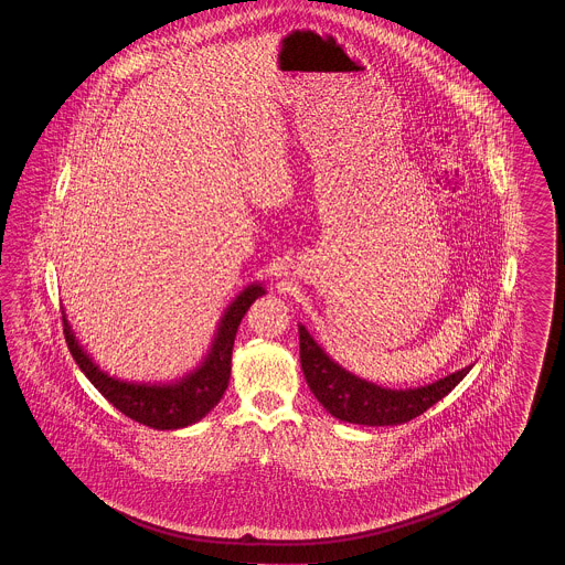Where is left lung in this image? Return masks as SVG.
Instances as JSON below:
<instances>
[{
	"instance_id": "left-lung-1",
	"label": "left lung",
	"mask_w": 565,
	"mask_h": 565,
	"mask_svg": "<svg viewBox=\"0 0 565 565\" xmlns=\"http://www.w3.org/2000/svg\"><path fill=\"white\" fill-rule=\"evenodd\" d=\"M298 341L300 366L313 396L337 419L360 426H398L419 417L431 404L443 401L472 369L466 366L424 387L390 390L339 366L302 323H298Z\"/></svg>"
}]
</instances>
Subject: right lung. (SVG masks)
Segmentation results:
<instances>
[{
    "mask_svg": "<svg viewBox=\"0 0 565 565\" xmlns=\"http://www.w3.org/2000/svg\"><path fill=\"white\" fill-rule=\"evenodd\" d=\"M265 295L263 284H252L226 307L217 323L212 348L205 360L182 379L169 383H134L104 373L93 358L84 351L72 326L63 313V332L70 353L74 355L82 373L102 392V396L120 413L154 430H178L201 422L228 387L231 358L242 323L249 305Z\"/></svg>",
    "mask_w": 565,
    "mask_h": 565,
    "instance_id": "right-lung-1",
    "label": "right lung"
}]
</instances>
